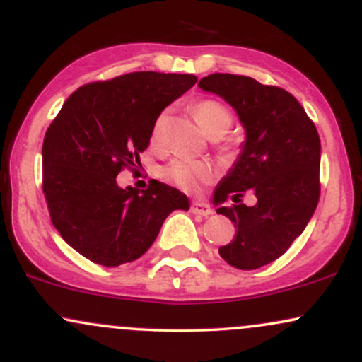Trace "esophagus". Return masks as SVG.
I'll return each instance as SVG.
<instances>
[{"label": "esophagus", "mask_w": 362, "mask_h": 362, "mask_svg": "<svg viewBox=\"0 0 362 362\" xmlns=\"http://www.w3.org/2000/svg\"><path fill=\"white\" fill-rule=\"evenodd\" d=\"M190 211H192L194 214H199V216L213 214V209H211V206H207L206 202H202V201H194L192 206H190Z\"/></svg>", "instance_id": "1"}]
</instances>
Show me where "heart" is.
Segmentation results:
<instances>
[{"instance_id": "b5f03b06", "label": "heart", "mask_w": 362, "mask_h": 362, "mask_svg": "<svg viewBox=\"0 0 362 362\" xmlns=\"http://www.w3.org/2000/svg\"><path fill=\"white\" fill-rule=\"evenodd\" d=\"M194 114L202 129H204L207 134L213 136V138H219V136L226 134L233 127V114H231V110L226 105H223L218 100L206 98V100L197 102L194 105ZM168 115L170 112L163 110L153 120L151 134H149L153 146H161L163 144L165 136H167ZM160 177L161 180L182 190V192L199 194L202 187L213 182L214 168L213 165L206 163V161L173 160L160 170Z\"/></svg>"}]
</instances>
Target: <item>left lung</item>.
Here are the masks:
<instances>
[{
	"label": "left lung",
	"instance_id": "1",
	"mask_svg": "<svg viewBox=\"0 0 362 362\" xmlns=\"http://www.w3.org/2000/svg\"><path fill=\"white\" fill-rule=\"evenodd\" d=\"M199 86L224 98L242 120L247 139L238 160L214 190V202L252 190L257 204L218 207L235 223L219 255L252 271L279 259L303 233L320 199V138L301 103L279 86L240 74L214 73Z\"/></svg>",
	"mask_w": 362,
	"mask_h": 362
}]
</instances>
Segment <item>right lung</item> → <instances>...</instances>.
<instances>
[{"label": "right lung", "instance_id": "1", "mask_svg": "<svg viewBox=\"0 0 362 362\" xmlns=\"http://www.w3.org/2000/svg\"><path fill=\"white\" fill-rule=\"evenodd\" d=\"M197 83L194 74L127 73L83 85L45 131L42 190L51 221L83 257L117 267L139 259L167 216L189 209L180 190L158 180L146 190L120 189V170H134L153 120Z\"/></svg>", "mask_w": 362, "mask_h": 362}]
</instances>
